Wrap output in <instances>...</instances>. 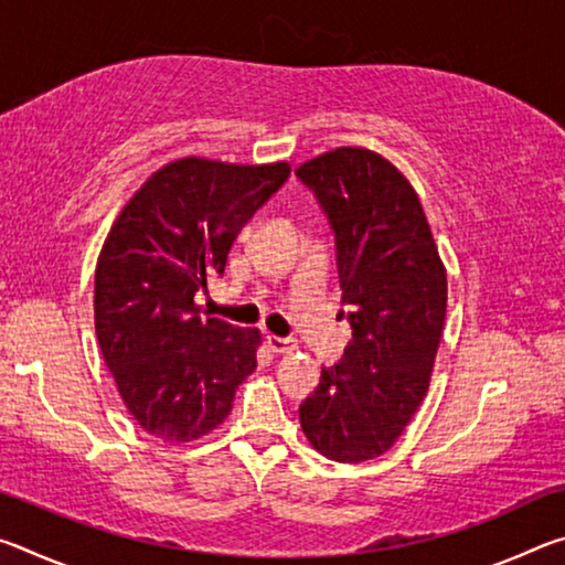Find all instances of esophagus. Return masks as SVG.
Listing matches in <instances>:
<instances>
[{"label": "esophagus", "instance_id": "1", "mask_svg": "<svg viewBox=\"0 0 565 565\" xmlns=\"http://www.w3.org/2000/svg\"><path fill=\"white\" fill-rule=\"evenodd\" d=\"M266 347H269V351L274 353H291L296 349V343L291 339L274 337V333H269V337H266Z\"/></svg>", "mask_w": 565, "mask_h": 565}]
</instances>
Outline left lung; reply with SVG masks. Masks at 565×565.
<instances>
[{"mask_svg": "<svg viewBox=\"0 0 565 565\" xmlns=\"http://www.w3.org/2000/svg\"><path fill=\"white\" fill-rule=\"evenodd\" d=\"M337 236L351 341L299 408L321 456L361 463L404 434L431 381L446 269L408 179L376 151L339 147L296 169ZM343 313V311H341Z\"/></svg>", "mask_w": 565, "mask_h": 565, "instance_id": "1", "label": "left lung"}]
</instances>
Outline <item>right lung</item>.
Listing matches in <instances>:
<instances>
[{
	"instance_id": "add662e5",
	"label": "right lung",
	"mask_w": 565,
	"mask_h": 565,
	"mask_svg": "<svg viewBox=\"0 0 565 565\" xmlns=\"http://www.w3.org/2000/svg\"><path fill=\"white\" fill-rule=\"evenodd\" d=\"M291 174L276 164L177 159L114 222L94 276V327L119 396L147 434L186 444L224 424L256 369L259 329L202 317L242 226Z\"/></svg>"
}]
</instances>
